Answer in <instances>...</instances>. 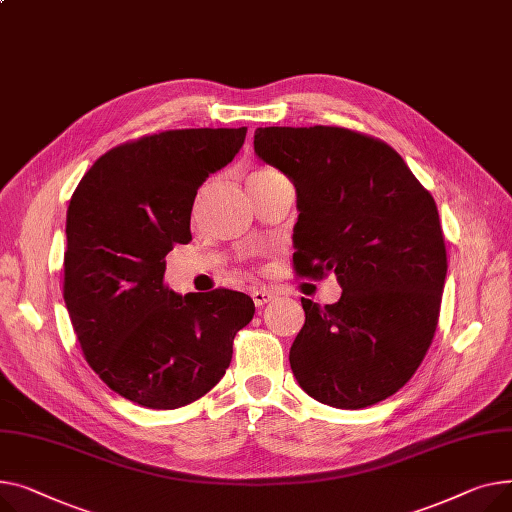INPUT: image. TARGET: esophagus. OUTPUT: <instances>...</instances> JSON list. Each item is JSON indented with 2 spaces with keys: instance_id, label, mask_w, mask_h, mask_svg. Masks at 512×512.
I'll use <instances>...</instances> for the list:
<instances>
[{
  "instance_id": "esophagus-1",
  "label": "esophagus",
  "mask_w": 512,
  "mask_h": 512,
  "mask_svg": "<svg viewBox=\"0 0 512 512\" xmlns=\"http://www.w3.org/2000/svg\"><path fill=\"white\" fill-rule=\"evenodd\" d=\"M277 295L273 293V291H268V289H264V287H254L252 289V299H254V304L260 308V306H264V304H268V302H273Z\"/></svg>"
}]
</instances>
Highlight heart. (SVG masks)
Masks as SVG:
<instances>
[{
    "label": "heart",
    "instance_id": "b5f03b06",
    "mask_svg": "<svg viewBox=\"0 0 512 512\" xmlns=\"http://www.w3.org/2000/svg\"><path fill=\"white\" fill-rule=\"evenodd\" d=\"M273 169H256V171H252L250 173V177L248 179H256V177H262V175H266V173H270Z\"/></svg>",
    "mask_w": 512,
    "mask_h": 512
}]
</instances>
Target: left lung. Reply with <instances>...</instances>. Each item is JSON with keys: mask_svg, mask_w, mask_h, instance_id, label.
I'll return each mask as SVG.
<instances>
[{"mask_svg": "<svg viewBox=\"0 0 512 512\" xmlns=\"http://www.w3.org/2000/svg\"><path fill=\"white\" fill-rule=\"evenodd\" d=\"M254 150L295 184V273H335L343 287L324 308L302 297L291 370L324 405H376L409 382L436 333L446 277L436 202L393 146L364 132L258 128Z\"/></svg>", "mask_w": 512, "mask_h": 512, "instance_id": "8db88e82", "label": "left lung"}]
</instances>
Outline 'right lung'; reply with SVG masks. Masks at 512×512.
I'll list each match as a JSON object with an SVG mask.
<instances>
[{
	"label": "right lung",
	"mask_w": 512,
	"mask_h": 512,
	"mask_svg": "<svg viewBox=\"0 0 512 512\" xmlns=\"http://www.w3.org/2000/svg\"><path fill=\"white\" fill-rule=\"evenodd\" d=\"M248 128L167 130L95 161L68 206L64 302L88 366L124 399L177 409L204 397L231 364L252 297L177 295L165 256L192 242L198 188L239 153Z\"/></svg>",
	"instance_id": "1"
}]
</instances>
